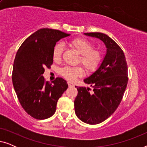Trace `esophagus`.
I'll list each match as a JSON object with an SVG mask.
<instances>
[{"mask_svg": "<svg viewBox=\"0 0 147 147\" xmlns=\"http://www.w3.org/2000/svg\"><path fill=\"white\" fill-rule=\"evenodd\" d=\"M67 84L69 87H73V86H74V84L71 82H67Z\"/></svg>", "mask_w": 147, "mask_h": 147, "instance_id": "obj_1", "label": "esophagus"}]
</instances>
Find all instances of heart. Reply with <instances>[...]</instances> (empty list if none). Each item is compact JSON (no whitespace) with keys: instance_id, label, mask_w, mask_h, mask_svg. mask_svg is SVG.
Masks as SVG:
<instances>
[{"instance_id":"1","label":"heart","mask_w":147,"mask_h":147,"mask_svg":"<svg viewBox=\"0 0 147 147\" xmlns=\"http://www.w3.org/2000/svg\"><path fill=\"white\" fill-rule=\"evenodd\" d=\"M69 45L75 49L80 54L79 61L81 62L85 69L88 71H93L97 67L101 60V52L98 49H93V44L84 38L78 37L69 41ZM63 51L61 43H57L53 49V58L54 61H59L61 59ZM83 69L80 66L77 67H65L61 69V74L64 77L69 80H74L78 77L83 75Z\"/></svg>"}]
</instances>
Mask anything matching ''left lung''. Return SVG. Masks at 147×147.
Segmentation results:
<instances>
[{"mask_svg":"<svg viewBox=\"0 0 147 147\" xmlns=\"http://www.w3.org/2000/svg\"><path fill=\"white\" fill-rule=\"evenodd\" d=\"M84 35L103 41L106 53L100 67L84 80L93 88L92 92H90V88L77 87L74 108L76 116L82 122L97 124L110 117L119 106L127 86L128 67L123 51L107 35Z\"/></svg>","mask_w":147,"mask_h":147,"instance_id":"obj_1","label":"left lung"}]
</instances>
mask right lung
I'll list each match as a JSON object with an SVG mask.
<instances>
[{"label":"right lung","mask_w":147,"mask_h":147,"mask_svg":"<svg viewBox=\"0 0 147 147\" xmlns=\"http://www.w3.org/2000/svg\"><path fill=\"white\" fill-rule=\"evenodd\" d=\"M69 35L59 30L39 29L25 40L16 54L12 75L14 89L23 109L36 119L53 116L58 100L67 89L63 78L49 83L43 74L44 68L53 63L56 43Z\"/></svg>","instance_id":"1"}]
</instances>
